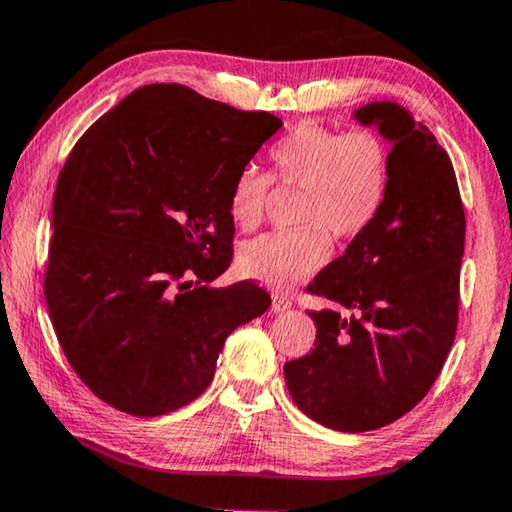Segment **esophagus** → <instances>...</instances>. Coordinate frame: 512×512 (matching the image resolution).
<instances>
[{
  "label": "esophagus",
  "mask_w": 512,
  "mask_h": 512,
  "mask_svg": "<svg viewBox=\"0 0 512 512\" xmlns=\"http://www.w3.org/2000/svg\"><path fill=\"white\" fill-rule=\"evenodd\" d=\"M293 305L289 296H284V293H273V302H271V309L275 314H282V311H287Z\"/></svg>",
  "instance_id": "1"
}]
</instances>
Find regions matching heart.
Here are the masks:
<instances>
[{"label": "heart", "instance_id": "heart-1", "mask_svg": "<svg viewBox=\"0 0 512 512\" xmlns=\"http://www.w3.org/2000/svg\"><path fill=\"white\" fill-rule=\"evenodd\" d=\"M268 158L273 180L305 192L298 214L305 230H275L246 241L239 250V268L268 287L289 289L327 262L329 235L352 241L375 225L391 189L393 158L375 131L341 133L320 124L296 126L271 146ZM273 180L255 164L237 171L228 210L239 228L250 230L264 219Z\"/></svg>", "mask_w": 512, "mask_h": 512}]
</instances>
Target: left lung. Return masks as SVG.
<instances>
[{
  "label": "left lung",
  "mask_w": 512,
  "mask_h": 512,
  "mask_svg": "<svg viewBox=\"0 0 512 512\" xmlns=\"http://www.w3.org/2000/svg\"><path fill=\"white\" fill-rule=\"evenodd\" d=\"M393 142L391 189L375 225L320 271L307 291L316 341L284 363L298 409L336 431H372L429 393L452 350L465 212L447 151L393 101L354 112Z\"/></svg>",
  "instance_id": "1"
}]
</instances>
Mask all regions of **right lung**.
I'll use <instances>...</instances> for the list:
<instances>
[{
	"label": "right lung",
	"mask_w": 512,
	"mask_h": 512,
	"mask_svg": "<svg viewBox=\"0 0 512 512\" xmlns=\"http://www.w3.org/2000/svg\"><path fill=\"white\" fill-rule=\"evenodd\" d=\"M282 126L178 83L128 94L74 144L51 212L45 298L69 366L115 409L155 418L196 400L223 343L262 316L232 262L237 171Z\"/></svg>",
	"instance_id": "add662e5"
}]
</instances>
